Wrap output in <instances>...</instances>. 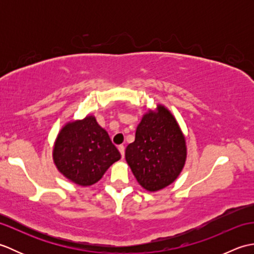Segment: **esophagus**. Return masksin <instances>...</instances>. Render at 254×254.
I'll return each mask as SVG.
<instances>
[{
	"instance_id": "esophagus-1",
	"label": "esophagus",
	"mask_w": 254,
	"mask_h": 254,
	"mask_svg": "<svg viewBox=\"0 0 254 254\" xmlns=\"http://www.w3.org/2000/svg\"><path fill=\"white\" fill-rule=\"evenodd\" d=\"M118 149H119V152H120L122 158H124V153H126V148H124L123 145H120V146L118 147Z\"/></svg>"
}]
</instances>
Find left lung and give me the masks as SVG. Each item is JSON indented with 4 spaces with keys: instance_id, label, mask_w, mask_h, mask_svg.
<instances>
[{
    "instance_id": "1",
    "label": "left lung",
    "mask_w": 254,
    "mask_h": 254,
    "mask_svg": "<svg viewBox=\"0 0 254 254\" xmlns=\"http://www.w3.org/2000/svg\"><path fill=\"white\" fill-rule=\"evenodd\" d=\"M186 136L168 108L161 104L145 112L126 160L139 186L157 192L174 183L186 165Z\"/></svg>"
}]
</instances>
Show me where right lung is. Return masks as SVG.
<instances>
[{
    "label": "right lung",
    "instance_id": "right-lung-1",
    "mask_svg": "<svg viewBox=\"0 0 254 254\" xmlns=\"http://www.w3.org/2000/svg\"><path fill=\"white\" fill-rule=\"evenodd\" d=\"M52 158L66 179L80 187H90L121 155L95 116L88 115L61 127L53 144Z\"/></svg>",
    "mask_w": 254,
    "mask_h": 254
}]
</instances>
